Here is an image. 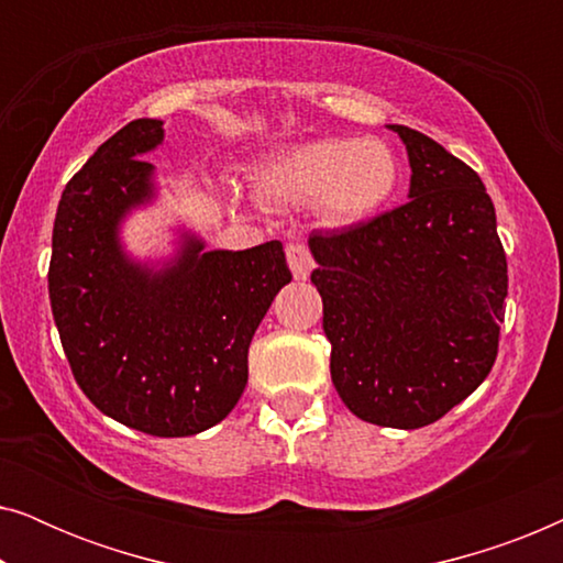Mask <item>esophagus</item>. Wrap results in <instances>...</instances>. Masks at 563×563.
Segmentation results:
<instances>
[{
  "instance_id": "1",
  "label": "esophagus",
  "mask_w": 563,
  "mask_h": 563,
  "mask_svg": "<svg viewBox=\"0 0 563 563\" xmlns=\"http://www.w3.org/2000/svg\"><path fill=\"white\" fill-rule=\"evenodd\" d=\"M287 264L291 268V274H295V279L305 282L307 276H310L314 261L310 256V251H307V245L302 243H289L287 245Z\"/></svg>"
}]
</instances>
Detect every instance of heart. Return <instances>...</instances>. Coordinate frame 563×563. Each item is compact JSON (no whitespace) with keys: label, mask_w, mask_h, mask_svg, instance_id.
<instances>
[{"label":"heart","mask_w":563,"mask_h":563,"mask_svg":"<svg viewBox=\"0 0 563 563\" xmlns=\"http://www.w3.org/2000/svg\"><path fill=\"white\" fill-rule=\"evenodd\" d=\"M399 166L376 137H322L276 151L253 168V195L266 207L314 205L325 225L351 228L382 210Z\"/></svg>","instance_id":"b5f03b06"}]
</instances>
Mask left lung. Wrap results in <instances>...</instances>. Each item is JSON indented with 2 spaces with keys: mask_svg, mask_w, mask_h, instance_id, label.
<instances>
[{
  "mask_svg": "<svg viewBox=\"0 0 563 563\" xmlns=\"http://www.w3.org/2000/svg\"><path fill=\"white\" fill-rule=\"evenodd\" d=\"M389 130L410 158L407 202L341 233H312V284L345 407L412 430L443 418L492 372L507 261L474 168L418 130Z\"/></svg>",
  "mask_w": 563,
  "mask_h": 563,
  "instance_id": "left-lung-1",
  "label": "left lung"
}]
</instances>
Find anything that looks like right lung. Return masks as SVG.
Returning <instances> with one entry per match:
<instances>
[{
    "label": "right lung",
    "instance_id": "1",
    "mask_svg": "<svg viewBox=\"0 0 563 563\" xmlns=\"http://www.w3.org/2000/svg\"><path fill=\"white\" fill-rule=\"evenodd\" d=\"M161 143V120L128 122L66 184L48 291L74 379L97 410L184 438L238 405L253 333L291 274L279 241L205 251L187 228L168 258L130 256L122 222L156 202V166L143 156Z\"/></svg>",
    "mask_w": 563,
    "mask_h": 563
}]
</instances>
